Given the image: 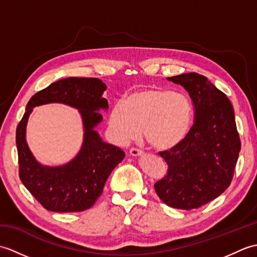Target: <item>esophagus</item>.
Segmentation results:
<instances>
[{
  "mask_svg": "<svg viewBox=\"0 0 257 257\" xmlns=\"http://www.w3.org/2000/svg\"><path fill=\"white\" fill-rule=\"evenodd\" d=\"M129 152H130V155L134 156V157H138V156H141L144 154L143 150H140L138 148H132Z\"/></svg>",
  "mask_w": 257,
  "mask_h": 257,
  "instance_id": "34e87169",
  "label": "esophagus"
}]
</instances>
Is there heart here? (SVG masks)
Returning <instances> with one entry per match:
<instances>
[{"mask_svg": "<svg viewBox=\"0 0 257 257\" xmlns=\"http://www.w3.org/2000/svg\"><path fill=\"white\" fill-rule=\"evenodd\" d=\"M192 118L189 98L161 88L139 90L117 101L109 114V128L119 144L144 137L159 150L171 149L187 137Z\"/></svg>", "mask_w": 257, "mask_h": 257, "instance_id": "obj_1", "label": "heart"}]
</instances>
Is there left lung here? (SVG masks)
I'll list each match as a JSON object with an SVG mask.
<instances>
[{"instance_id": "obj_1", "label": "left lung", "mask_w": 257, "mask_h": 257, "mask_svg": "<svg viewBox=\"0 0 257 257\" xmlns=\"http://www.w3.org/2000/svg\"><path fill=\"white\" fill-rule=\"evenodd\" d=\"M168 80L183 86L194 108L193 125L181 143L159 155L168 172L155 183L163 203L198 209L231 184L241 150L231 101L203 75L188 73Z\"/></svg>"}]
</instances>
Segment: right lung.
Masks as SVG:
<instances>
[{"label":"right lung","instance_id":"right-lung-1","mask_svg":"<svg viewBox=\"0 0 257 257\" xmlns=\"http://www.w3.org/2000/svg\"><path fill=\"white\" fill-rule=\"evenodd\" d=\"M106 85L98 78L68 77L40 90L27 102L16 127L21 181L40 204L53 212H80L89 209L102 193L109 174L123 159L122 149L103 143L94 128L102 120L99 109H107L102 97ZM62 102L80 109L84 123V143L78 157L62 167H44L30 154L25 128L35 105Z\"/></svg>","mask_w":257,"mask_h":257}]
</instances>
